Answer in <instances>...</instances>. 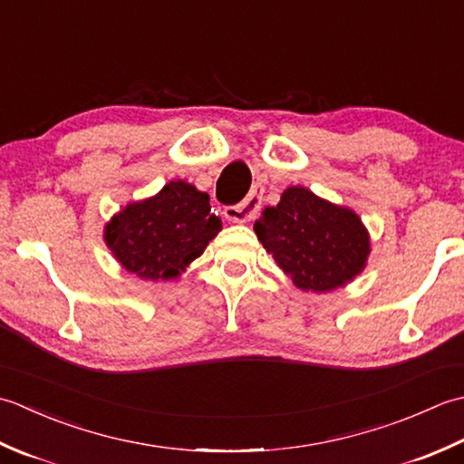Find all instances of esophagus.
I'll use <instances>...</instances> for the list:
<instances>
[{"label":"esophagus","instance_id":"obj_1","mask_svg":"<svg viewBox=\"0 0 464 464\" xmlns=\"http://www.w3.org/2000/svg\"><path fill=\"white\" fill-rule=\"evenodd\" d=\"M258 210H260V196L256 192H252L246 196L240 204L224 208V218L230 222L244 224V222H250L254 216L258 214Z\"/></svg>","mask_w":464,"mask_h":464}]
</instances>
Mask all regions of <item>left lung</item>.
Listing matches in <instances>:
<instances>
[{"label": "left lung", "instance_id": "obj_1", "mask_svg": "<svg viewBox=\"0 0 464 464\" xmlns=\"http://www.w3.org/2000/svg\"><path fill=\"white\" fill-rule=\"evenodd\" d=\"M258 240L295 286L330 292L346 286L366 266L371 236L351 208L290 186L254 224Z\"/></svg>", "mask_w": 464, "mask_h": 464}]
</instances>
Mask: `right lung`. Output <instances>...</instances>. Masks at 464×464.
Here are the masks:
<instances>
[{
  "mask_svg": "<svg viewBox=\"0 0 464 464\" xmlns=\"http://www.w3.org/2000/svg\"><path fill=\"white\" fill-rule=\"evenodd\" d=\"M210 210V196L172 179L156 196L113 216L103 240L128 272L144 280H172L222 230V220Z\"/></svg>",
  "mask_w": 464,
  "mask_h": 464,
  "instance_id": "1",
  "label": "right lung"
}]
</instances>
